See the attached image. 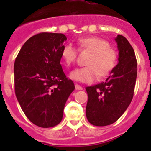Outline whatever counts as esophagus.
Returning <instances> with one entry per match:
<instances>
[{
  "label": "esophagus",
  "instance_id": "esophagus-1",
  "mask_svg": "<svg viewBox=\"0 0 151 151\" xmlns=\"http://www.w3.org/2000/svg\"><path fill=\"white\" fill-rule=\"evenodd\" d=\"M75 88L76 90H82L83 88L81 87V86H80L79 85H78V84H76L75 85Z\"/></svg>",
  "mask_w": 151,
  "mask_h": 151
}]
</instances>
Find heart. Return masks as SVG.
<instances>
[{"label":"heart","mask_w":151,"mask_h":151,"mask_svg":"<svg viewBox=\"0 0 151 151\" xmlns=\"http://www.w3.org/2000/svg\"><path fill=\"white\" fill-rule=\"evenodd\" d=\"M80 46L92 52L87 63L88 66L75 69L70 78L78 82L92 83L96 78L108 75L116 66L117 53L111 48L110 43L104 39L91 37L81 39ZM62 58L67 66L73 63L77 58V49L72 44H66L62 49Z\"/></svg>","instance_id":"obj_1"}]
</instances>
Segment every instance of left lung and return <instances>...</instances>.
<instances>
[{"instance_id": "obj_1", "label": "left lung", "mask_w": 151, "mask_h": 151, "mask_svg": "<svg viewBox=\"0 0 151 151\" xmlns=\"http://www.w3.org/2000/svg\"><path fill=\"white\" fill-rule=\"evenodd\" d=\"M118 63L104 82L86 87V117L96 126H106L119 119L129 107L134 94L137 62L133 48L122 35L115 38Z\"/></svg>"}]
</instances>
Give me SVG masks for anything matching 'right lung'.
Instances as JSON below:
<instances>
[{"label":"right lung","instance_id":"1","mask_svg":"<svg viewBox=\"0 0 151 151\" xmlns=\"http://www.w3.org/2000/svg\"><path fill=\"white\" fill-rule=\"evenodd\" d=\"M66 37L41 33L27 40L14 64L15 92L27 118L41 128L59 124L75 86L65 75L60 60Z\"/></svg>","mask_w":151,"mask_h":151}]
</instances>
